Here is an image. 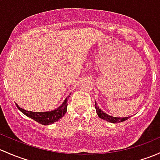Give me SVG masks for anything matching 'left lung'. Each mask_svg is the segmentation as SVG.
Wrapping results in <instances>:
<instances>
[{"label":"left lung","instance_id":"8db88e82","mask_svg":"<svg viewBox=\"0 0 160 160\" xmlns=\"http://www.w3.org/2000/svg\"><path fill=\"white\" fill-rule=\"evenodd\" d=\"M95 108H96V110H97V115L99 116V117L102 119V120L108 121V122H113V123H117V122H123V121L127 120V119H128V117H112V116L108 115V114H107L106 112H104L103 111L100 110L99 106L97 105V103H96V102H95Z\"/></svg>","mask_w":160,"mask_h":160}]
</instances>
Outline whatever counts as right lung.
<instances>
[{"label":"right lung","mask_w":160,"mask_h":160,"mask_svg":"<svg viewBox=\"0 0 160 160\" xmlns=\"http://www.w3.org/2000/svg\"><path fill=\"white\" fill-rule=\"evenodd\" d=\"M68 97H70V96H68ZM68 97H67L63 104L60 107H59L58 109L53 111H48V112H31V111L25 110L21 108L18 104H16V105L17 107L27 117L37 121L42 125H50V124L58 121L65 115L67 110V104L68 103L67 102Z\"/></svg>","instance_id":"add662e5"}]
</instances>
